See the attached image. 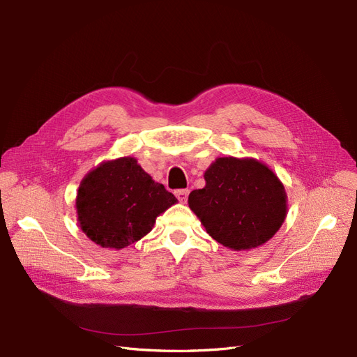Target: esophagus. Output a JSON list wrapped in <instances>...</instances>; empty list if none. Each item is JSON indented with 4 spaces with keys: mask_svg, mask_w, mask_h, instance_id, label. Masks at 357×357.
<instances>
[{
    "mask_svg": "<svg viewBox=\"0 0 357 357\" xmlns=\"http://www.w3.org/2000/svg\"><path fill=\"white\" fill-rule=\"evenodd\" d=\"M188 194H190V191H188V190H179V191H176V192H175L176 198H178L182 204H185V202H186V199H188Z\"/></svg>",
    "mask_w": 357,
    "mask_h": 357,
    "instance_id": "1",
    "label": "esophagus"
}]
</instances>
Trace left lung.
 <instances>
[{
    "label": "left lung",
    "instance_id": "1",
    "mask_svg": "<svg viewBox=\"0 0 357 357\" xmlns=\"http://www.w3.org/2000/svg\"><path fill=\"white\" fill-rule=\"evenodd\" d=\"M204 179V188L190 194V208L224 248L234 252L256 249L282 227L288 195L266 163L255 158H217Z\"/></svg>",
    "mask_w": 357,
    "mask_h": 357
}]
</instances>
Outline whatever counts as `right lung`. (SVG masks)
Masks as SVG:
<instances>
[{
  "label": "right lung",
  "mask_w": 357,
  "mask_h": 357,
  "mask_svg": "<svg viewBox=\"0 0 357 357\" xmlns=\"http://www.w3.org/2000/svg\"><path fill=\"white\" fill-rule=\"evenodd\" d=\"M176 202L136 158L123 156L101 162L82 178L75 208L89 240L121 250L152 231L156 218Z\"/></svg>",
  "instance_id": "add662e5"
}]
</instances>
